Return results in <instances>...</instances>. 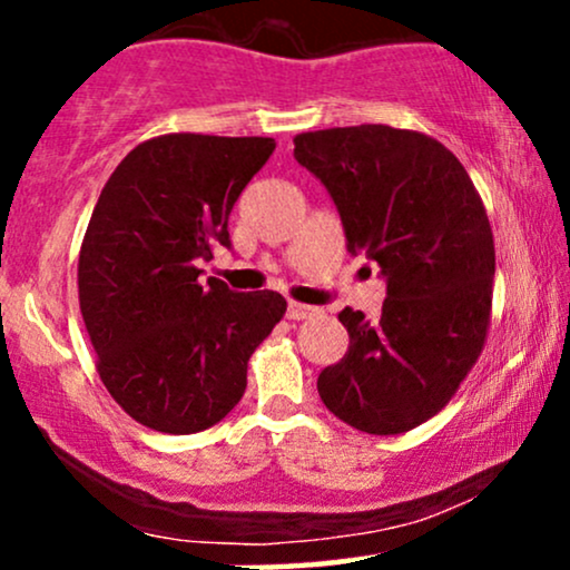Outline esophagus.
I'll use <instances>...</instances> for the list:
<instances>
[{
    "label": "esophagus",
    "mask_w": 570,
    "mask_h": 570,
    "mask_svg": "<svg viewBox=\"0 0 570 570\" xmlns=\"http://www.w3.org/2000/svg\"><path fill=\"white\" fill-rule=\"evenodd\" d=\"M318 313V307H311V305H303V303H292L286 305V316L292 318V322H303V318H311V316H316Z\"/></svg>",
    "instance_id": "34e87169"
}]
</instances>
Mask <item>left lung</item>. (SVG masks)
I'll return each mask as SVG.
<instances>
[{
  "label": "left lung",
  "instance_id": "8db88e82",
  "mask_svg": "<svg viewBox=\"0 0 570 570\" xmlns=\"http://www.w3.org/2000/svg\"><path fill=\"white\" fill-rule=\"evenodd\" d=\"M330 189L351 254L385 278L377 322L340 311L351 345L318 375L326 410L367 434L434 417L480 358L493 307L488 212L461 160L421 130L351 126L294 136Z\"/></svg>",
  "mask_w": 570,
  "mask_h": 570
}]
</instances>
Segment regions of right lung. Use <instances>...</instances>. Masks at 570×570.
<instances>
[{
  "mask_svg": "<svg viewBox=\"0 0 570 570\" xmlns=\"http://www.w3.org/2000/svg\"><path fill=\"white\" fill-rule=\"evenodd\" d=\"M273 149L265 136L166 134L130 149L98 195L77 265L80 311L101 383L141 426L219 423L284 318L278 292L198 281L200 259L230 246L235 200Z\"/></svg>",
  "mask_w": 570,
  "mask_h": 570,
  "instance_id": "right-lung-1",
  "label": "right lung"
}]
</instances>
